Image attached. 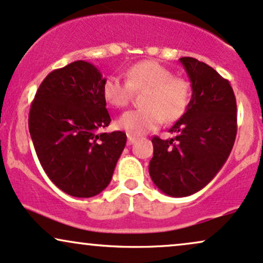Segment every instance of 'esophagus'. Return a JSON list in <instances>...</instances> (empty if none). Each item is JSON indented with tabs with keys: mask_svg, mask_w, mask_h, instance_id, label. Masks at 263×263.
<instances>
[{
	"mask_svg": "<svg viewBox=\"0 0 263 263\" xmlns=\"http://www.w3.org/2000/svg\"><path fill=\"white\" fill-rule=\"evenodd\" d=\"M135 141H137V137H134V135H128V145L134 144Z\"/></svg>",
	"mask_w": 263,
	"mask_h": 263,
	"instance_id": "34e87169",
	"label": "esophagus"
}]
</instances>
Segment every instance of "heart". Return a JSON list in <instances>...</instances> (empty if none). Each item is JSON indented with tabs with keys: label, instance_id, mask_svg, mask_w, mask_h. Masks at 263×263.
I'll list each match as a JSON object with an SVG mask.
<instances>
[{
	"label": "heart",
	"instance_id": "heart-1",
	"mask_svg": "<svg viewBox=\"0 0 263 263\" xmlns=\"http://www.w3.org/2000/svg\"><path fill=\"white\" fill-rule=\"evenodd\" d=\"M125 75L126 81L118 75L108 76L102 86V95L109 106L122 108L129 103L133 91H144V107L123 113L116 122L117 128L129 134H145L157 128L163 118L167 122L177 120L190 106V82L175 77L171 70L157 61H139L126 69Z\"/></svg>",
	"mask_w": 263,
	"mask_h": 263
}]
</instances>
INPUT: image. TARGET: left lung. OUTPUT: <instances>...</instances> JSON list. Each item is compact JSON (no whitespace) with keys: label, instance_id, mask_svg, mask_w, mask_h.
Instances as JSON below:
<instances>
[{"label":"left lung","instance_id":"1","mask_svg":"<svg viewBox=\"0 0 263 263\" xmlns=\"http://www.w3.org/2000/svg\"><path fill=\"white\" fill-rule=\"evenodd\" d=\"M192 87L190 106L170 129L174 137L153 138L149 174L171 197H187L204 188L223 167L236 138V100L233 88L213 67L181 58Z\"/></svg>","mask_w":263,"mask_h":263}]
</instances>
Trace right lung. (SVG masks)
<instances>
[{"label": "right lung", "instance_id": "1", "mask_svg": "<svg viewBox=\"0 0 263 263\" xmlns=\"http://www.w3.org/2000/svg\"><path fill=\"white\" fill-rule=\"evenodd\" d=\"M104 77L87 61L54 70L40 83L30 106V138L52 183L79 198L109 184L126 143L123 132L102 133L110 123L102 95Z\"/></svg>", "mask_w": 263, "mask_h": 263}]
</instances>
